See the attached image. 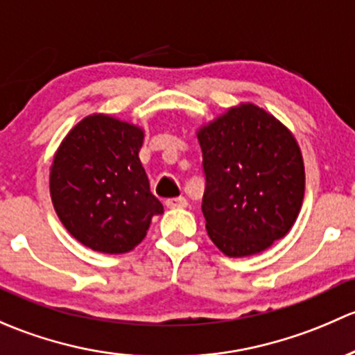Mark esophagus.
Here are the masks:
<instances>
[{
	"label": "esophagus",
	"instance_id": "34e87169",
	"mask_svg": "<svg viewBox=\"0 0 355 355\" xmlns=\"http://www.w3.org/2000/svg\"><path fill=\"white\" fill-rule=\"evenodd\" d=\"M188 205V200L184 196H176V198H167L166 207L167 208H184Z\"/></svg>",
	"mask_w": 355,
	"mask_h": 355
}]
</instances>
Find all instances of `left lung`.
Wrapping results in <instances>:
<instances>
[{
  "instance_id": "8db88e82",
  "label": "left lung",
  "mask_w": 355,
  "mask_h": 355,
  "mask_svg": "<svg viewBox=\"0 0 355 355\" xmlns=\"http://www.w3.org/2000/svg\"><path fill=\"white\" fill-rule=\"evenodd\" d=\"M207 232L227 257L265 251L291 231L304 198L299 145L279 119L241 104L198 131Z\"/></svg>"
}]
</instances>
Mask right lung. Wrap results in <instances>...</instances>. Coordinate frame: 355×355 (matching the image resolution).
<instances>
[{
    "mask_svg": "<svg viewBox=\"0 0 355 355\" xmlns=\"http://www.w3.org/2000/svg\"><path fill=\"white\" fill-rule=\"evenodd\" d=\"M144 131L105 114L82 119L51 166V198L67 231L83 246L118 254L147 236L164 207L140 162Z\"/></svg>",
    "mask_w": 355,
    "mask_h": 355,
    "instance_id": "add662e5",
    "label": "right lung"
}]
</instances>
